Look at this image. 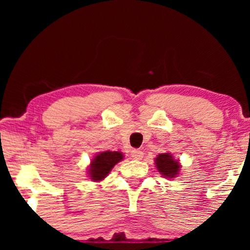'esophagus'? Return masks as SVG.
<instances>
[{"label": "esophagus", "instance_id": "34e87169", "mask_svg": "<svg viewBox=\"0 0 250 250\" xmlns=\"http://www.w3.org/2000/svg\"><path fill=\"white\" fill-rule=\"evenodd\" d=\"M143 157V151L139 150V149H134L131 150V159L133 160H141Z\"/></svg>", "mask_w": 250, "mask_h": 250}]
</instances>
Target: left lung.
<instances>
[{
	"label": "left lung",
	"mask_w": 250,
	"mask_h": 250,
	"mask_svg": "<svg viewBox=\"0 0 250 250\" xmlns=\"http://www.w3.org/2000/svg\"><path fill=\"white\" fill-rule=\"evenodd\" d=\"M155 165L161 175L168 179H174L175 176H177L181 168L179 161L174 160L173 155L169 153L160 154L155 159Z\"/></svg>",
	"instance_id": "left-lung-1"
}]
</instances>
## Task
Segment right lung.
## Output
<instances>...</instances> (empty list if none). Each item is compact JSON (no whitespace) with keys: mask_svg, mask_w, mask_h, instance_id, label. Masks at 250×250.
Instances as JSON below:
<instances>
[{"mask_svg":"<svg viewBox=\"0 0 250 250\" xmlns=\"http://www.w3.org/2000/svg\"><path fill=\"white\" fill-rule=\"evenodd\" d=\"M123 160V154L121 151H102L96 154L91 160L90 166L88 168V176L93 181H102L110 173L111 169L116 163Z\"/></svg>","mask_w":250,"mask_h":250,"instance_id":"1","label":"right lung"}]
</instances>
